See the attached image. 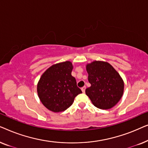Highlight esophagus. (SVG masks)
Returning <instances> with one entry per match:
<instances>
[{
  "instance_id": "34e87169",
  "label": "esophagus",
  "mask_w": 148,
  "mask_h": 148,
  "mask_svg": "<svg viewBox=\"0 0 148 148\" xmlns=\"http://www.w3.org/2000/svg\"><path fill=\"white\" fill-rule=\"evenodd\" d=\"M82 91L83 92V93L85 92V91H86V86H84L83 88H82Z\"/></svg>"
}]
</instances>
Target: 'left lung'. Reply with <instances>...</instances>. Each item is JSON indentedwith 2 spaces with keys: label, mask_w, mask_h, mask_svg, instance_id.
<instances>
[{
  "label": "left lung",
  "mask_w": 148,
  "mask_h": 148,
  "mask_svg": "<svg viewBox=\"0 0 148 148\" xmlns=\"http://www.w3.org/2000/svg\"><path fill=\"white\" fill-rule=\"evenodd\" d=\"M91 84L86 94L93 104L100 109H110L123 96L124 83L118 72L106 62L94 61L86 66Z\"/></svg>",
  "instance_id": "8db88e82"
}]
</instances>
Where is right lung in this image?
Instances as JSON below:
<instances>
[{"label":"right lung","mask_w":148,"mask_h":148,"mask_svg":"<svg viewBox=\"0 0 148 148\" xmlns=\"http://www.w3.org/2000/svg\"><path fill=\"white\" fill-rule=\"evenodd\" d=\"M69 61L54 64L44 73L38 84V94L44 106L54 112H62L71 106L74 99L82 93L71 75Z\"/></svg>","instance_id":"add662e5"}]
</instances>
